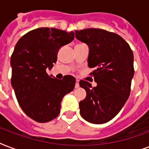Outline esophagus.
<instances>
[{"mask_svg":"<svg viewBox=\"0 0 149 149\" xmlns=\"http://www.w3.org/2000/svg\"><path fill=\"white\" fill-rule=\"evenodd\" d=\"M79 86V80H78V79H77V80H76V84H75V88H78Z\"/></svg>","mask_w":149,"mask_h":149,"instance_id":"34e87169","label":"esophagus"}]
</instances>
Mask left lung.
<instances>
[{
    "mask_svg": "<svg viewBox=\"0 0 149 149\" xmlns=\"http://www.w3.org/2000/svg\"><path fill=\"white\" fill-rule=\"evenodd\" d=\"M76 38L89 46L88 66L97 84L79 81L86 91L79 102L80 115L93 124H104L113 119L128 99L134 73V56L126 41L118 34L100 29L75 31Z\"/></svg>",
    "mask_w": 149,
    "mask_h": 149,
    "instance_id": "obj_1",
    "label": "left lung"
}]
</instances>
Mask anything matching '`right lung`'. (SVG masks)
<instances>
[{"label":"right lung","instance_id":"right-lung-1","mask_svg":"<svg viewBox=\"0 0 149 149\" xmlns=\"http://www.w3.org/2000/svg\"><path fill=\"white\" fill-rule=\"evenodd\" d=\"M74 33L54 28H39L26 33L10 57L11 85L22 111L37 122L53 120L60 113L63 97L73 91L76 79H58L48 75L60 47L71 42Z\"/></svg>","mask_w":149,"mask_h":149}]
</instances>
